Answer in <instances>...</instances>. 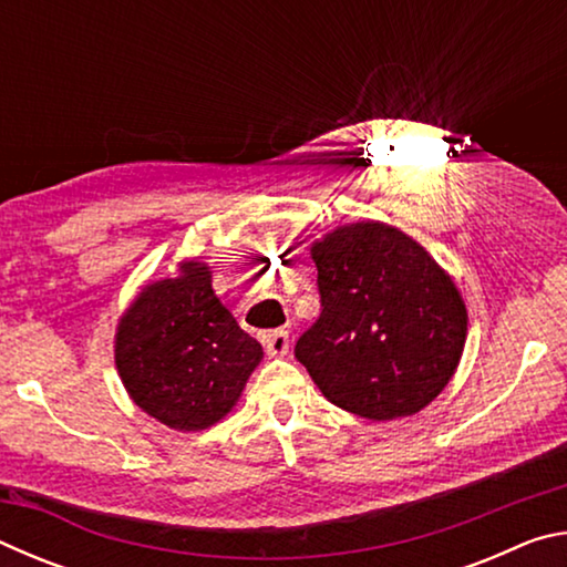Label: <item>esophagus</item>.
Returning <instances> with one entry per match:
<instances>
[{
    "label": "esophagus",
    "instance_id": "1",
    "mask_svg": "<svg viewBox=\"0 0 567 567\" xmlns=\"http://www.w3.org/2000/svg\"><path fill=\"white\" fill-rule=\"evenodd\" d=\"M265 348L270 358H285L287 352H290V334L285 330H275L265 338Z\"/></svg>",
    "mask_w": 567,
    "mask_h": 567
}]
</instances>
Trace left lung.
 <instances>
[{"label":"left lung","instance_id":"obj_1","mask_svg":"<svg viewBox=\"0 0 567 567\" xmlns=\"http://www.w3.org/2000/svg\"><path fill=\"white\" fill-rule=\"evenodd\" d=\"M320 320L297 340L332 405L388 422L427 408L453 380L467 310L435 257L402 229L360 219L315 239Z\"/></svg>","mask_w":567,"mask_h":567}]
</instances>
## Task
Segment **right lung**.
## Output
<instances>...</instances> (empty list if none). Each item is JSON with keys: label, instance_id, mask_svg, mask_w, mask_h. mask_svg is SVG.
<instances>
[{"label": "right lung", "instance_id": "right-lung-1", "mask_svg": "<svg viewBox=\"0 0 567 567\" xmlns=\"http://www.w3.org/2000/svg\"><path fill=\"white\" fill-rule=\"evenodd\" d=\"M260 360L262 344L219 302L213 270L197 257L142 287L114 332L130 400L179 433H199L233 412Z\"/></svg>", "mask_w": 567, "mask_h": 567}]
</instances>
